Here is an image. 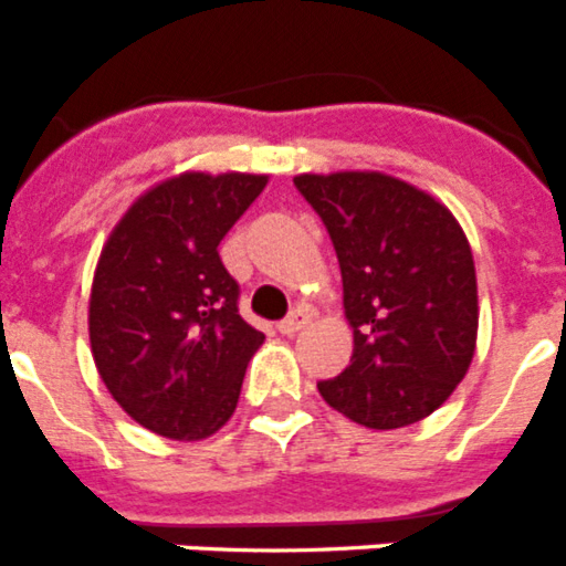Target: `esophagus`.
Segmentation results:
<instances>
[{
	"label": "esophagus",
	"mask_w": 566,
	"mask_h": 566,
	"mask_svg": "<svg viewBox=\"0 0 566 566\" xmlns=\"http://www.w3.org/2000/svg\"><path fill=\"white\" fill-rule=\"evenodd\" d=\"M308 312L306 308H294L292 314H289L286 319H280V334H286V337H292V334H297L300 328H306L308 326Z\"/></svg>",
	"instance_id": "1"
}]
</instances>
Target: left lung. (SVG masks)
<instances>
[{
  "mask_svg": "<svg viewBox=\"0 0 566 566\" xmlns=\"http://www.w3.org/2000/svg\"><path fill=\"white\" fill-rule=\"evenodd\" d=\"M343 274L352 365L317 382L334 411L394 431L431 417L476 352L479 297L462 227L422 189L382 172L297 175Z\"/></svg>",
  "mask_w": 566,
  "mask_h": 566,
  "instance_id": "1",
  "label": "left lung"
}]
</instances>
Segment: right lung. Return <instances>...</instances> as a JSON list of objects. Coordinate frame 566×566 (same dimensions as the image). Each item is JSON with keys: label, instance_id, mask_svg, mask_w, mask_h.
I'll return each mask as SVG.
<instances>
[{"label": "right lung", "instance_id": "obj_1", "mask_svg": "<svg viewBox=\"0 0 566 566\" xmlns=\"http://www.w3.org/2000/svg\"><path fill=\"white\" fill-rule=\"evenodd\" d=\"M266 175L184 172L109 232L90 292V345L107 391L147 431L207 439L229 422L263 334L238 314L223 234Z\"/></svg>", "mask_w": 566, "mask_h": 566}]
</instances>
